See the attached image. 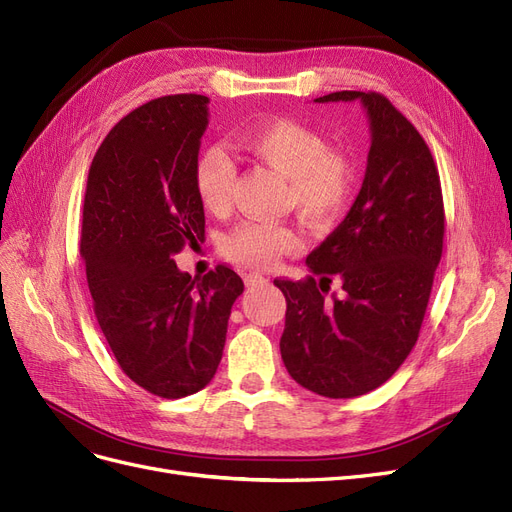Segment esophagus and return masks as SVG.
I'll return each instance as SVG.
<instances>
[{
    "label": "esophagus",
    "mask_w": 512,
    "mask_h": 512,
    "mask_svg": "<svg viewBox=\"0 0 512 512\" xmlns=\"http://www.w3.org/2000/svg\"><path fill=\"white\" fill-rule=\"evenodd\" d=\"M244 280H246V285H249V287H266L270 283V278L261 276V274H246Z\"/></svg>",
    "instance_id": "esophagus-1"
}]
</instances>
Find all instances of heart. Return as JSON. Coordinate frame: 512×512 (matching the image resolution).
<instances>
[{"mask_svg": "<svg viewBox=\"0 0 512 512\" xmlns=\"http://www.w3.org/2000/svg\"><path fill=\"white\" fill-rule=\"evenodd\" d=\"M238 146L287 178V202L308 225L332 227L349 206L355 187L353 161L346 153L327 148L317 129L300 121L276 119L244 129ZM234 180V163L221 148H206L197 157L195 193L212 214H223L229 208ZM302 246V234L287 223L242 221L225 236L223 255L246 270H266Z\"/></svg>", "mask_w": 512, "mask_h": 512, "instance_id": "1", "label": "heart"}]
</instances>
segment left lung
<instances>
[{"label":"left lung","instance_id":"obj_1","mask_svg":"<svg viewBox=\"0 0 512 512\" xmlns=\"http://www.w3.org/2000/svg\"><path fill=\"white\" fill-rule=\"evenodd\" d=\"M353 100L364 104L372 131L364 185L344 221L308 255L312 276L274 280L287 300L280 355L291 378L336 400L381 387L404 364L419 338L444 240L430 146L376 91H336L315 102ZM332 277L341 278L343 295L325 301Z\"/></svg>","mask_w":512,"mask_h":512}]
</instances>
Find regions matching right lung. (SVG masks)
<instances>
[{
    "mask_svg": "<svg viewBox=\"0 0 512 512\" xmlns=\"http://www.w3.org/2000/svg\"><path fill=\"white\" fill-rule=\"evenodd\" d=\"M206 127V95H166L129 112L97 148L82 206L97 323L121 370L166 400L212 381L244 291L232 268L191 278L172 259L204 240L193 168Z\"/></svg>",
    "mask_w": 512,
    "mask_h": 512,
    "instance_id": "right-lung-1",
    "label": "right lung"
}]
</instances>
